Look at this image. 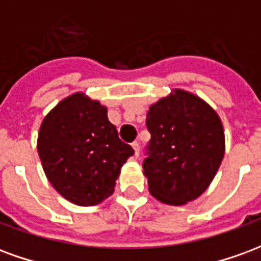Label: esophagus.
Returning <instances> with one entry per match:
<instances>
[{"mask_svg": "<svg viewBox=\"0 0 261 261\" xmlns=\"http://www.w3.org/2000/svg\"><path fill=\"white\" fill-rule=\"evenodd\" d=\"M131 147H133V149H134V153H136V156H138V153H140V144L137 141H134L133 144H131Z\"/></svg>", "mask_w": 261, "mask_h": 261, "instance_id": "1", "label": "esophagus"}]
</instances>
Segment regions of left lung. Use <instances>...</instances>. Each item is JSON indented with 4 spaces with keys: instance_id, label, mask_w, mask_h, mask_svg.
<instances>
[{
    "instance_id": "left-lung-1",
    "label": "left lung",
    "mask_w": 261,
    "mask_h": 261,
    "mask_svg": "<svg viewBox=\"0 0 261 261\" xmlns=\"http://www.w3.org/2000/svg\"><path fill=\"white\" fill-rule=\"evenodd\" d=\"M151 133L144 175L158 201L185 205L205 192L225 153V134L218 113L204 99L173 89L149 106Z\"/></svg>"
}]
</instances>
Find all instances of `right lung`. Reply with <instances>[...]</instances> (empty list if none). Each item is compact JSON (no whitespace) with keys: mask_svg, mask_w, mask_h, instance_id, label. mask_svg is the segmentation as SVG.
<instances>
[{"mask_svg":"<svg viewBox=\"0 0 261 261\" xmlns=\"http://www.w3.org/2000/svg\"><path fill=\"white\" fill-rule=\"evenodd\" d=\"M37 152L51 186L65 200L88 207L113 194L134 149L119 138L106 106L75 92L43 119Z\"/></svg>","mask_w":261,"mask_h":261,"instance_id":"right-lung-1","label":"right lung"}]
</instances>
